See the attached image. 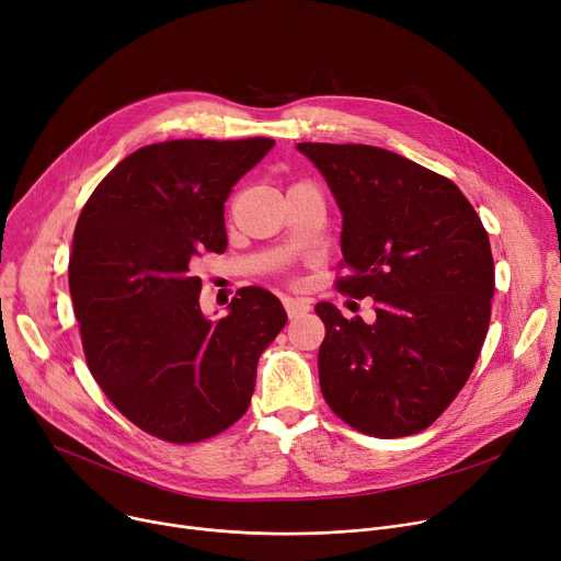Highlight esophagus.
Returning <instances> with one entry per match:
<instances>
[{
  "label": "esophagus",
  "mask_w": 561,
  "mask_h": 561,
  "mask_svg": "<svg viewBox=\"0 0 561 561\" xmlns=\"http://www.w3.org/2000/svg\"><path fill=\"white\" fill-rule=\"evenodd\" d=\"M282 302H284V309H286L288 318H298V316L309 311V305L305 300H298V298H282Z\"/></svg>",
  "instance_id": "34e87169"
}]
</instances>
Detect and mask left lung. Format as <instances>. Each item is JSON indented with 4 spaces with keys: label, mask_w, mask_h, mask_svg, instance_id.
Here are the masks:
<instances>
[{
    "label": "left lung",
    "mask_w": 561,
    "mask_h": 561,
    "mask_svg": "<svg viewBox=\"0 0 561 561\" xmlns=\"http://www.w3.org/2000/svg\"><path fill=\"white\" fill-rule=\"evenodd\" d=\"M343 214L336 288L375 300V322L316 305L325 322L320 391L364 434L398 438L430 427L473 373L495 288L489 233L463 193L373 145L298 142Z\"/></svg>",
    "instance_id": "obj_1"
}]
</instances>
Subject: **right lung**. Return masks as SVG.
Returning a JSON list of instances; mask_svg holds the SVG:
<instances>
[{"mask_svg": "<svg viewBox=\"0 0 561 561\" xmlns=\"http://www.w3.org/2000/svg\"><path fill=\"white\" fill-rule=\"evenodd\" d=\"M273 138H180L117 163L83 204L68 265L85 364L142 432L197 444L239 421L256 364L286 325L271 290L248 286L229 313L199 309L193 261L225 252V202Z\"/></svg>", "mask_w": 561, "mask_h": 561, "instance_id": "right-lung-1", "label": "right lung"}]
</instances>
